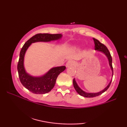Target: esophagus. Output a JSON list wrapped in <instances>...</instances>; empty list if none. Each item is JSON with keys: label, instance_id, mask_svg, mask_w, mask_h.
Listing matches in <instances>:
<instances>
[{"label": "esophagus", "instance_id": "esophagus-1", "mask_svg": "<svg viewBox=\"0 0 127 127\" xmlns=\"http://www.w3.org/2000/svg\"><path fill=\"white\" fill-rule=\"evenodd\" d=\"M74 65V62L72 61H68L66 64V66L67 67H69L72 66Z\"/></svg>", "mask_w": 127, "mask_h": 127}]
</instances>
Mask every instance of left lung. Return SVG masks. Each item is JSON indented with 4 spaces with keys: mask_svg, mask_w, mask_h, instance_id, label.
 Wrapping results in <instances>:
<instances>
[{
    "mask_svg": "<svg viewBox=\"0 0 127 127\" xmlns=\"http://www.w3.org/2000/svg\"><path fill=\"white\" fill-rule=\"evenodd\" d=\"M93 40L94 41L95 50H98V51H100L102 52V53H103V54H105L106 56L107 57V59H108L109 65H110V68L112 70V76H113V66H112V57H111L110 52H109V50L107 49L106 47L103 44H102V43H100L98 40L95 39V38H93ZM112 80H111L110 82L109 83V84L107 85V87H106L105 88H104L102 91L97 93H88L84 91H83V90H81L79 86H78V85L77 83H76V81L74 79H73V83L74 88H75L76 91H77V93L79 94V95H80L81 96H83L84 97H86V98H93V97H95V96H98V95L102 94V93H103L104 92L106 91V90L109 88V87H110L111 82H112Z\"/></svg>",
    "mask_w": 127,
    "mask_h": 127,
    "instance_id": "left-lung-1",
    "label": "left lung"
}]
</instances>
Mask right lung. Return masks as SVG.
Instances as JSON below:
<instances>
[{
  "label": "right lung",
  "instance_id": "1",
  "mask_svg": "<svg viewBox=\"0 0 127 127\" xmlns=\"http://www.w3.org/2000/svg\"><path fill=\"white\" fill-rule=\"evenodd\" d=\"M61 34L39 33L32 36L26 42L21 50L17 69L20 80L25 87L36 94H44L53 89L56 82L57 78L61 73L65 70V66L55 67L41 77H33L26 72L24 66L25 54L30 45L38 41L48 42L56 40L62 37Z\"/></svg>",
  "mask_w": 127,
  "mask_h": 127
}]
</instances>
